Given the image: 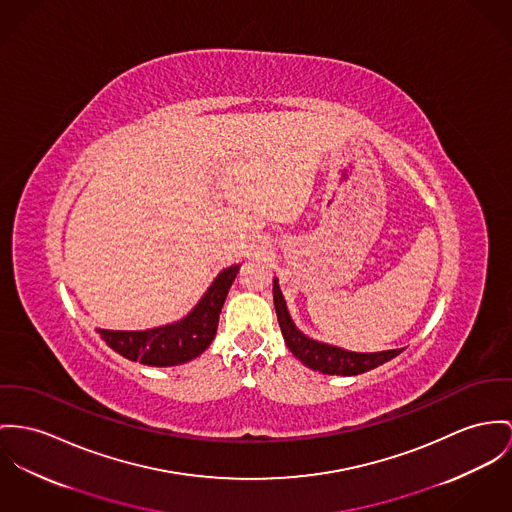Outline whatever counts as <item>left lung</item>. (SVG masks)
<instances>
[{
    "label": "left lung",
    "mask_w": 512,
    "mask_h": 512,
    "mask_svg": "<svg viewBox=\"0 0 512 512\" xmlns=\"http://www.w3.org/2000/svg\"><path fill=\"white\" fill-rule=\"evenodd\" d=\"M273 298H275L278 325H280L286 347L302 364H306L312 370L323 372V374H337V376H356L392 360L403 351V349H394V351H382V353H353V351H345L327 343L314 341L294 325L292 317L288 314L284 296L278 288V280L273 284Z\"/></svg>",
    "instance_id": "8db88e82"
}]
</instances>
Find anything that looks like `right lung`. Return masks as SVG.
Returning <instances> with one entry per match:
<instances>
[{"mask_svg": "<svg viewBox=\"0 0 512 512\" xmlns=\"http://www.w3.org/2000/svg\"><path fill=\"white\" fill-rule=\"evenodd\" d=\"M239 265L228 267L214 278L206 294L191 314L181 321L146 331H111L97 329L101 339L128 360H140L148 366H175L204 353L212 343L222 306L236 280Z\"/></svg>", "mask_w": 512, "mask_h": 512, "instance_id": "add662e5", "label": "right lung"}]
</instances>
